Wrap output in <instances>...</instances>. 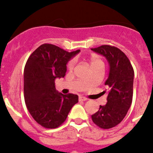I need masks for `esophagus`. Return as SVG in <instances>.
<instances>
[{
    "label": "esophagus",
    "mask_w": 153,
    "mask_h": 153,
    "mask_svg": "<svg viewBox=\"0 0 153 153\" xmlns=\"http://www.w3.org/2000/svg\"><path fill=\"white\" fill-rule=\"evenodd\" d=\"M78 100H79V101H85V100H87V98L86 97H83V96H79Z\"/></svg>",
    "instance_id": "obj_1"
}]
</instances>
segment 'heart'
Masks as SVG:
<instances>
[{"label":"heart","mask_w":153,"mask_h":153,"mask_svg":"<svg viewBox=\"0 0 153 153\" xmlns=\"http://www.w3.org/2000/svg\"><path fill=\"white\" fill-rule=\"evenodd\" d=\"M89 63H90V66L91 68H96V67H102V68H104V62L98 56L94 55V56H91L90 59H89ZM75 60H71V61L68 62L67 67L69 70H72L75 67Z\"/></svg>","instance_id":"heart-1"}]
</instances>
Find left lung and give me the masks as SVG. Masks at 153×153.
I'll use <instances>...</instances> for the list:
<instances>
[{"mask_svg": "<svg viewBox=\"0 0 153 153\" xmlns=\"http://www.w3.org/2000/svg\"><path fill=\"white\" fill-rule=\"evenodd\" d=\"M107 59L110 65L109 76L105 82L107 102L100 105L91 115L93 122L102 129H111L119 124L127 114L133 100L134 71L127 56L118 48L103 45L91 49Z\"/></svg>", "mask_w": 153, "mask_h": 153, "instance_id": "left-lung-1", "label": "left lung"}]
</instances>
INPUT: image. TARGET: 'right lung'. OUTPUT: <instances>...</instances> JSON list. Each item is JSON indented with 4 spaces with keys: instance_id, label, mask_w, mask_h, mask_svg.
I'll use <instances>...</instances> for the list:
<instances>
[{
    "instance_id": "add662e5",
    "label": "right lung",
    "mask_w": 153,
    "mask_h": 153,
    "mask_svg": "<svg viewBox=\"0 0 153 153\" xmlns=\"http://www.w3.org/2000/svg\"><path fill=\"white\" fill-rule=\"evenodd\" d=\"M79 52L68 53L53 44L45 43L27 59L23 72L24 100L31 116L43 127H59L78 102L77 94L58 92L55 79L65 77L67 63Z\"/></svg>"
}]
</instances>
